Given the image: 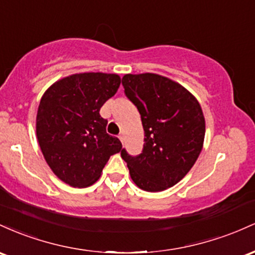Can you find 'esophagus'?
Masks as SVG:
<instances>
[{
  "instance_id": "obj_1",
  "label": "esophagus",
  "mask_w": 255,
  "mask_h": 255,
  "mask_svg": "<svg viewBox=\"0 0 255 255\" xmlns=\"http://www.w3.org/2000/svg\"><path fill=\"white\" fill-rule=\"evenodd\" d=\"M118 137H119L120 141H122V143H124V135H123V133H120V135H119Z\"/></svg>"
}]
</instances>
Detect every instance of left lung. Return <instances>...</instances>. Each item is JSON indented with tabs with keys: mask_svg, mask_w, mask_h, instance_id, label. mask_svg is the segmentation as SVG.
<instances>
[{
	"mask_svg": "<svg viewBox=\"0 0 255 255\" xmlns=\"http://www.w3.org/2000/svg\"><path fill=\"white\" fill-rule=\"evenodd\" d=\"M125 95L141 114L142 153L123 148L132 181L145 191L173 187L195 164L205 138V118L197 100L182 85L154 73L125 74Z\"/></svg>",
	"mask_w": 255,
	"mask_h": 255,
	"instance_id": "8db88e82",
	"label": "left lung"
}]
</instances>
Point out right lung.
<instances>
[{
    "instance_id": "1",
    "label": "right lung",
    "mask_w": 255,
    "mask_h": 255,
    "mask_svg": "<svg viewBox=\"0 0 255 255\" xmlns=\"http://www.w3.org/2000/svg\"><path fill=\"white\" fill-rule=\"evenodd\" d=\"M118 74L79 73L54 83L42 96L36 132L45 161L71 187L94 184L113 154L118 137L106 132L100 110L117 93Z\"/></svg>"
}]
</instances>
